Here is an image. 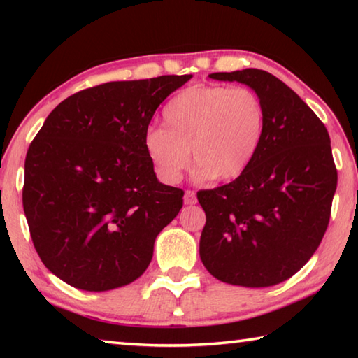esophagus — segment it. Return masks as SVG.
Masks as SVG:
<instances>
[{
	"label": "esophagus",
	"instance_id": "34e87169",
	"mask_svg": "<svg viewBox=\"0 0 358 358\" xmlns=\"http://www.w3.org/2000/svg\"><path fill=\"white\" fill-rule=\"evenodd\" d=\"M185 203L186 205H194L197 202V197H196V192L194 191H191V189H187L186 192H185Z\"/></svg>",
	"mask_w": 358,
	"mask_h": 358
}]
</instances>
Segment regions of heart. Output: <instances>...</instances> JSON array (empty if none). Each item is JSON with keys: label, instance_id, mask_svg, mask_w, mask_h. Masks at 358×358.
Listing matches in <instances>:
<instances>
[{"label": "heart", "instance_id": "b5f03b06", "mask_svg": "<svg viewBox=\"0 0 358 358\" xmlns=\"http://www.w3.org/2000/svg\"><path fill=\"white\" fill-rule=\"evenodd\" d=\"M164 126H151L143 147L157 178L178 183L192 159L199 180L238 178L256 157L264 136L265 110L246 87L194 85L169 102ZM192 151L189 152V150Z\"/></svg>", "mask_w": 358, "mask_h": 358}]
</instances>
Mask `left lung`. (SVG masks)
<instances>
[{
    "label": "left lung",
    "instance_id": "obj_1",
    "mask_svg": "<svg viewBox=\"0 0 358 358\" xmlns=\"http://www.w3.org/2000/svg\"><path fill=\"white\" fill-rule=\"evenodd\" d=\"M251 87L265 110L251 166L215 189L199 191L207 215L201 259L222 282L268 287L294 276L322 241L338 172L330 136L294 90L260 69L210 74Z\"/></svg>",
    "mask_w": 358,
    "mask_h": 358
}]
</instances>
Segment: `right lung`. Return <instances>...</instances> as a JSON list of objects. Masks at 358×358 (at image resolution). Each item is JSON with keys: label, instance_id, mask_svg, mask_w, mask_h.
I'll use <instances>...</instances> for the list:
<instances>
[{"label": "right lung", "instance_id": "obj_1", "mask_svg": "<svg viewBox=\"0 0 358 358\" xmlns=\"http://www.w3.org/2000/svg\"><path fill=\"white\" fill-rule=\"evenodd\" d=\"M192 76L108 82L53 108L25 159L23 210L39 257L69 286L137 280L183 191L157 181L143 147L156 108Z\"/></svg>", "mask_w": 358, "mask_h": 358}]
</instances>
